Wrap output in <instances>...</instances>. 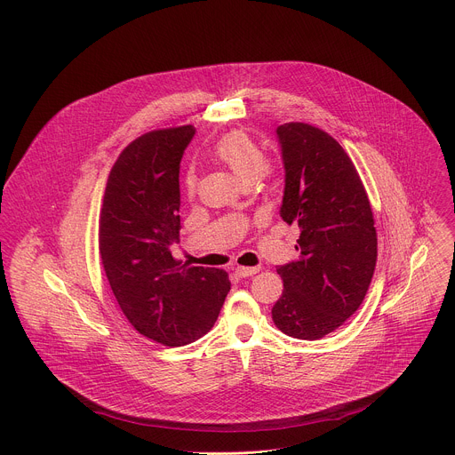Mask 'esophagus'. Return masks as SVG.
<instances>
[{"label": "esophagus", "instance_id": "obj_1", "mask_svg": "<svg viewBox=\"0 0 455 455\" xmlns=\"http://www.w3.org/2000/svg\"><path fill=\"white\" fill-rule=\"evenodd\" d=\"M235 274L239 275V277H251V275H255V274H259V268H248V267H237L235 268Z\"/></svg>", "mask_w": 455, "mask_h": 455}]
</instances>
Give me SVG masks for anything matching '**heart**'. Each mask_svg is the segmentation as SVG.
<instances>
[{"mask_svg":"<svg viewBox=\"0 0 455 455\" xmlns=\"http://www.w3.org/2000/svg\"><path fill=\"white\" fill-rule=\"evenodd\" d=\"M212 156L227 165L244 185L253 183L257 178H265L270 172L267 165V153L259 142L241 129L223 135L212 148ZM183 187L187 194L196 190V176L187 172L183 178Z\"/></svg>","mask_w":455,"mask_h":455,"instance_id":"heart-1","label":"heart"}]
</instances>
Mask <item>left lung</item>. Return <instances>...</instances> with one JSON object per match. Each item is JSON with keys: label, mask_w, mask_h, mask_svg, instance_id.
Instances as JSON below:
<instances>
[{"label": "left lung", "mask_w": 455, "mask_h": 455, "mask_svg": "<svg viewBox=\"0 0 455 455\" xmlns=\"http://www.w3.org/2000/svg\"><path fill=\"white\" fill-rule=\"evenodd\" d=\"M277 137L286 171L281 218L300 228V259L277 268L284 290L272 318L288 337L318 340L365 299L378 255L372 209L355 164L330 133L288 122Z\"/></svg>", "instance_id": "8db88e82"}]
</instances>
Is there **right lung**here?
Wrapping results in <instances>:
<instances>
[{"mask_svg":"<svg viewBox=\"0 0 455 455\" xmlns=\"http://www.w3.org/2000/svg\"><path fill=\"white\" fill-rule=\"evenodd\" d=\"M194 127L155 129L129 144L109 171L99 218V253L111 291L144 337L178 347L214 326L230 290L220 268L181 265L180 160Z\"/></svg>","mask_w":455,"mask_h":455,"instance_id":"add662e5","label":"right lung"}]
</instances>
